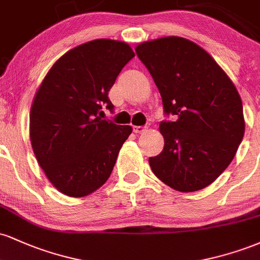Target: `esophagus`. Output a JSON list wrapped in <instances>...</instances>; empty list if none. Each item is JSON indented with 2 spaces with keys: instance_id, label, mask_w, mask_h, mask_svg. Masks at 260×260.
<instances>
[{
  "instance_id": "obj_1",
  "label": "esophagus",
  "mask_w": 260,
  "mask_h": 260,
  "mask_svg": "<svg viewBox=\"0 0 260 260\" xmlns=\"http://www.w3.org/2000/svg\"><path fill=\"white\" fill-rule=\"evenodd\" d=\"M148 129V126H134L133 132L134 133H144Z\"/></svg>"
}]
</instances>
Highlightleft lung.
<instances>
[{"label":"left lung","mask_w":260,"mask_h":260,"mask_svg":"<svg viewBox=\"0 0 260 260\" xmlns=\"http://www.w3.org/2000/svg\"><path fill=\"white\" fill-rule=\"evenodd\" d=\"M162 98L165 147L149 164L159 180L180 192L203 189L225 171L244 134L237 89L201 46L178 37L136 47Z\"/></svg>","instance_id":"8db88e82"}]
</instances>
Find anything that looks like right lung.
Returning <instances> with one entry per match:
<instances>
[{
	"label": "right lung",
	"mask_w": 260,
	"mask_h": 260,
	"mask_svg": "<svg viewBox=\"0 0 260 260\" xmlns=\"http://www.w3.org/2000/svg\"><path fill=\"white\" fill-rule=\"evenodd\" d=\"M134 57L129 45L98 39L56 61L34 98L30 140L39 165L59 192L85 197L111 175L118 151L132 133L101 118L113 111L109 91Z\"/></svg>",
	"instance_id": "obj_1"
}]
</instances>
